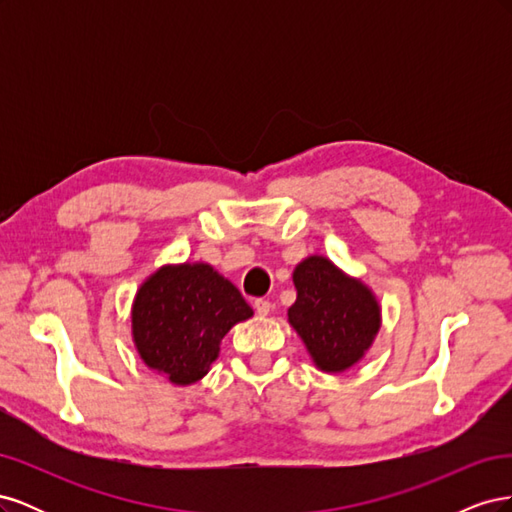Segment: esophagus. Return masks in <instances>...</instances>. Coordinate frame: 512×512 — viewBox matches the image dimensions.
<instances>
[{"label":"esophagus","mask_w":512,"mask_h":512,"mask_svg":"<svg viewBox=\"0 0 512 512\" xmlns=\"http://www.w3.org/2000/svg\"><path fill=\"white\" fill-rule=\"evenodd\" d=\"M254 309H256L258 316H269L273 305H271L269 301H265V299H256V301H254Z\"/></svg>","instance_id":"esophagus-1"}]
</instances>
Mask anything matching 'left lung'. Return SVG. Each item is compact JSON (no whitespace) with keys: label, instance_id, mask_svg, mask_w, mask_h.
Here are the masks:
<instances>
[{"label":"left lung","instance_id":"8db88e82","mask_svg":"<svg viewBox=\"0 0 512 512\" xmlns=\"http://www.w3.org/2000/svg\"><path fill=\"white\" fill-rule=\"evenodd\" d=\"M292 284L297 301L286 318L312 363L324 374H344L361 363L382 327L374 290L322 254L303 258L292 271Z\"/></svg>","mask_w":512,"mask_h":512}]
</instances>
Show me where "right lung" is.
I'll return each instance as SVG.
<instances>
[{
  "mask_svg": "<svg viewBox=\"0 0 512 512\" xmlns=\"http://www.w3.org/2000/svg\"><path fill=\"white\" fill-rule=\"evenodd\" d=\"M252 307L209 262L162 265L138 286L130 335L141 361L175 386L203 380L224 335L252 318Z\"/></svg>",
  "mask_w": 512,
  "mask_h": 512,
  "instance_id": "obj_1",
  "label": "right lung"
}]
</instances>
